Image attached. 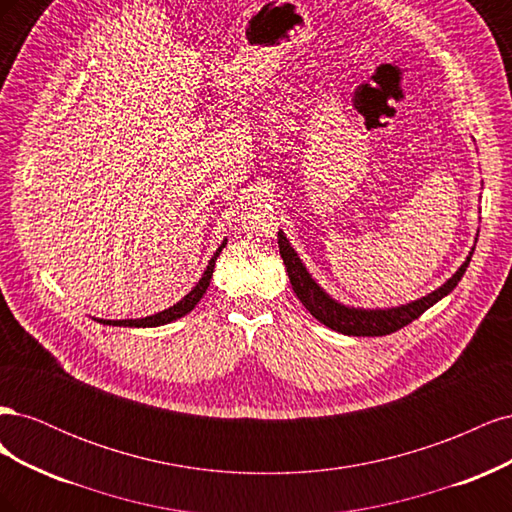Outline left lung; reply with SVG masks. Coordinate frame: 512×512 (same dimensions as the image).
I'll list each match as a JSON object with an SVG mask.
<instances>
[{
  "instance_id": "1",
  "label": "left lung",
  "mask_w": 512,
  "mask_h": 512,
  "mask_svg": "<svg viewBox=\"0 0 512 512\" xmlns=\"http://www.w3.org/2000/svg\"><path fill=\"white\" fill-rule=\"evenodd\" d=\"M277 245H280V254L284 258L292 290L299 297V301L305 305L307 312L316 320H320L324 327L344 335H354V337H380V335H391L399 329H404L406 324H410L423 312H427L431 305H436L440 299L446 297V294H451V290L461 282V277L466 273L474 254V247H472L470 256L455 271V275L448 277L440 288L429 292L427 297H421L399 307L365 309V307H350V305L339 303L331 297L329 292H324V288H320V284L314 280L312 273L305 269L299 254L294 252V247L286 239L284 230L277 232Z\"/></svg>"
}]
</instances>
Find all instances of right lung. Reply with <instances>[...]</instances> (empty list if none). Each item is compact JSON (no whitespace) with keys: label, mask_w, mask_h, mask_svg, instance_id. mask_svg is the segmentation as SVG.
Here are the masks:
<instances>
[{"label":"right lung","mask_w":512,"mask_h":512,"mask_svg":"<svg viewBox=\"0 0 512 512\" xmlns=\"http://www.w3.org/2000/svg\"><path fill=\"white\" fill-rule=\"evenodd\" d=\"M226 247V239L222 241V245L218 247V250H215V254L211 256V260H209V265H207V269H205V273H203V277H200L198 280V284L185 294V297L179 301V303H175L173 307H168V309H164V312H158V314H153V316H145V318H128V320H98L100 324H108V327H136V329H147V327H162V324H168V322H173V320H177V318H183L185 314H190L192 309L198 305V301L203 299V294L207 292V288H209V284H211V275H213V269H215V260H218V256L222 254V250Z\"/></svg>","instance_id":"1"}]
</instances>
